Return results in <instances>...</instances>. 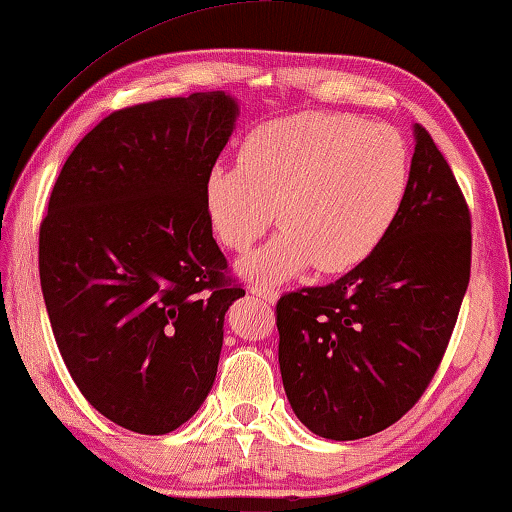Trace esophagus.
<instances>
[{
    "label": "esophagus",
    "mask_w": 512,
    "mask_h": 512,
    "mask_svg": "<svg viewBox=\"0 0 512 512\" xmlns=\"http://www.w3.org/2000/svg\"><path fill=\"white\" fill-rule=\"evenodd\" d=\"M250 293H255L257 298H262L264 302H268V305H275V302H277V296H280V293H277L275 289H271V287H262V284H253V287H250Z\"/></svg>",
    "instance_id": "esophagus-1"
}]
</instances>
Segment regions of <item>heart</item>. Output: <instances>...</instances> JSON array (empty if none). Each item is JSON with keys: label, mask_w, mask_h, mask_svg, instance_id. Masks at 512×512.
Instances as JSON below:
<instances>
[{"label": "heart", "mask_w": 512, "mask_h": 512, "mask_svg": "<svg viewBox=\"0 0 512 512\" xmlns=\"http://www.w3.org/2000/svg\"><path fill=\"white\" fill-rule=\"evenodd\" d=\"M409 187V149L384 124L302 112L250 131L239 164H216L205 178L214 237L246 253L273 216L282 230L244 262L259 282H282L314 266L341 273L384 241Z\"/></svg>", "instance_id": "1"}]
</instances>
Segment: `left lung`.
Returning a JSON list of instances; mask_svg holds the SVG:
<instances>
[{"instance_id": "8db88e82", "label": "left lung", "mask_w": 512, "mask_h": 512, "mask_svg": "<svg viewBox=\"0 0 512 512\" xmlns=\"http://www.w3.org/2000/svg\"><path fill=\"white\" fill-rule=\"evenodd\" d=\"M409 187L372 255L327 287L277 300L282 384L316 436L384 431L427 391L470 282L472 216L445 155L415 124Z\"/></svg>"}]
</instances>
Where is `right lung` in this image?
Wrapping results in <instances>:
<instances>
[{
  "instance_id": "add662e5",
  "label": "right lung",
  "mask_w": 512,
  "mask_h": 512,
  "mask_svg": "<svg viewBox=\"0 0 512 512\" xmlns=\"http://www.w3.org/2000/svg\"><path fill=\"white\" fill-rule=\"evenodd\" d=\"M237 112L225 92L110 112L51 189L38 264L54 339L85 400L128 431L162 436L201 409L246 293L205 210Z\"/></svg>"
}]
</instances>
